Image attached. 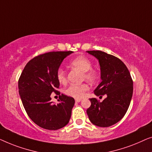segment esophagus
I'll use <instances>...</instances> for the list:
<instances>
[{"mask_svg": "<svg viewBox=\"0 0 152 152\" xmlns=\"http://www.w3.org/2000/svg\"><path fill=\"white\" fill-rule=\"evenodd\" d=\"M75 101H76V102H79L81 101V99H80V98H76Z\"/></svg>", "mask_w": 152, "mask_h": 152, "instance_id": "1", "label": "esophagus"}]
</instances>
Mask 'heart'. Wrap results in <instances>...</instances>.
Here are the masks:
<instances>
[{
    "label": "heart",
    "mask_w": 152,
    "mask_h": 152,
    "mask_svg": "<svg viewBox=\"0 0 152 152\" xmlns=\"http://www.w3.org/2000/svg\"><path fill=\"white\" fill-rule=\"evenodd\" d=\"M70 65L72 67L78 68L80 71L84 72V78L89 82H95L98 78V74L94 70L91 69L92 67V64L87 58L84 56H79L72 60L70 62ZM58 80L61 84H65L67 83V76L65 72L63 69L60 68L58 69L56 73ZM89 85L87 84L81 85H72L66 88L64 92L66 95L69 96L80 98L83 97L85 91L89 90Z\"/></svg>",
    "instance_id": "1"
}]
</instances>
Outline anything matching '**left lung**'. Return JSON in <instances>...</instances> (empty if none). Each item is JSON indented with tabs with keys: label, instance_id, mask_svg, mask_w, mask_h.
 Returning a JSON list of instances; mask_svg holds the SVG:
<instances>
[{
	"label": "left lung",
	"instance_id": "8db88e82",
	"mask_svg": "<svg viewBox=\"0 0 152 152\" xmlns=\"http://www.w3.org/2000/svg\"><path fill=\"white\" fill-rule=\"evenodd\" d=\"M87 52L96 58L100 67L102 81L94 94L97 96H107L101 102L90 98L91 106L87 114L94 125L110 127L121 121L127 112L133 94V80L127 67L117 57L99 50Z\"/></svg>",
	"mask_w": 152,
	"mask_h": 152
}]
</instances>
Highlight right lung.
<instances>
[{
  "mask_svg": "<svg viewBox=\"0 0 152 152\" xmlns=\"http://www.w3.org/2000/svg\"><path fill=\"white\" fill-rule=\"evenodd\" d=\"M73 52H51L30 60L18 80V92L27 115L34 123L49 130L65 127L71 118L75 103L72 97L62 94L58 104L50 101V94L56 90L60 83L56 73L65 58Z\"/></svg>",
  "mask_w": 152,
  "mask_h": 152,
  "instance_id": "add662e5",
  "label": "right lung"
}]
</instances>
